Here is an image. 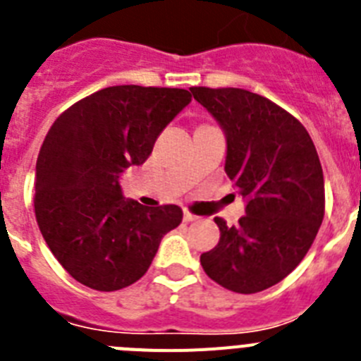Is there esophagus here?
<instances>
[{
  "label": "esophagus",
  "instance_id": "esophagus-1",
  "mask_svg": "<svg viewBox=\"0 0 361 361\" xmlns=\"http://www.w3.org/2000/svg\"><path fill=\"white\" fill-rule=\"evenodd\" d=\"M184 220H186V222H193V220H197V216L193 215V213L188 212V209H184Z\"/></svg>",
  "mask_w": 361,
  "mask_h": 361
}]
</instances>
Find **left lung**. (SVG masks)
<instances>
[{"instance_id": "1", "label": "left lung", "mask_w": 361, "mask_h": 361, "mask_svg": "<svg viewBox=\"0 0 361 361\" xmlns=\"http://www.w3.org/2000/svg\"><path fill=\"white\" fill-rule=\"evenodd\" d=\"M191 94L224 130V170L245 199L237 226L216 216L220 240L200 264L229 291H264L302 262L324 220L317 148L298 119L262 95L206 86Z\"/></svg>"}]
</instances>
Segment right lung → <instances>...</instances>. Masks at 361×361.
Instances as JSON below:
<instances>
[{
  "mask_svg": "<svg viewBox=\"0 0 361 361\" xmlns=\"http://www.w3.org/2000/svg\"><path fill=\"white\" fill-rule=\"evenodd\" d=\"M190 101L183 88L108 86L63 111L44 137L34 186L37 226L57 262L86 288L132 286L162 237L183 222L175 204L146 208L126 199L119 177L149 157Z\"/></svg>",
  "mask_w": 361,
  "mask_h": 361,
  "instance_id": "add662e5",
  "label": "right lung"
}]
</instances>
